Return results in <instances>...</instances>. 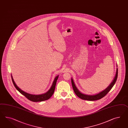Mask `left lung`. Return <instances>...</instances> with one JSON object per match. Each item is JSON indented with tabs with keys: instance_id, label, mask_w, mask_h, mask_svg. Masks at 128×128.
I'll use <instances>...</instances> for the list:
<instances>
[{
	"instance_id": "obj_1",
	"label": "left lung",
	"mask_w": 128,
	"mask_h": 128,
	"mask_svg": "<svg viewBox=\"0 0 128 128\" xmlns=\"http://www.w3.org/2000/svg\"><path fill=\"white\" fill-rule=\"evenodd\" d=\"M116 66L118 67V65ZM118 69L117 68L114 78V80H113L112 82L110 83V84L108 86L105 90L100 92L99 93L94 94V95H87V94L82 93L80 91H79V90L77 89L72 78L71 79V82H72V85L74 91L77 96L79 97L80 99H82V100H99L101 98H103L108 93V92L111 90V88H112V87L116 83L117 78H118Z\"/></svg>"
}]
</instances>
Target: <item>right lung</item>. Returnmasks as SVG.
Masks as SVG:
<instances>
[{
	"label": "right lung",
	"instance_id": "obj_1",
	"mask_svg": "<svg viewBox=\"0 0 128 128\" xmlns=\"http://www.w3.org/2000/svg\"><path fill=\"white\" fill-rule=\"evenodd\" d=\"M11 77H12V80L13 84H14V86L15 87V88L17 89L18 91L21 94L24 95V96L26 97V98H28V100L32 101V102H42V101H44V100H48L52 96V95L53 94L54 90H55L56 83L57 82V80L59 77V76H57L54 78V81L53 82L52 86L48 92H46V93L42 94H38V95L32 94H30L26 93V92H24V91L21 90L20 88L17 86L16 83H15L12 74H11Z\"/></svg>",
	"mask_w": 128,
	"mask_h": 128
}]
</instances>
